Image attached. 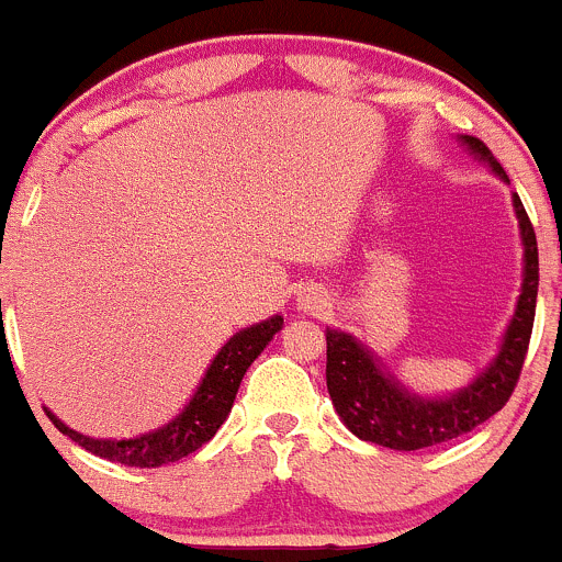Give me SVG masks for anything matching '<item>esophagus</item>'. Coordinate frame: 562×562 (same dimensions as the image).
Returning a JSON list of instances; mask_svg holds the SVG:
<instances>
[{
  "label": "esophagus",
  "instance_id": "34e87169",
  "mask_svg": "<svg viewBox=\"0 0 562 562\" xmlns=\"http://www.w3.org/2000/svg\"><path fill=\"white\" fill-rule=\"evenodd\" d=\"M299 305L305 307V311H322L324 307V293L318 288H302L299 291Z\"/></svg>",
  "mask_w": 562,
  "mask_h": 562
}]
</instances>
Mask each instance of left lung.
Wrapping results in <instances>:
<instances>
[{"label":"left lung","mask_w":562,"mask_h":562,"mask_svg":"<svg viewBox=\"0 0 562 562\" xmlns=\"http://www.w3.org/2000/svg\"><path fill=\"white\" fill-rule=\"evenodd\" d=\"M458 140L474 160L485 162L502 182L510 186L499 160L480 138L460 135ZM510 199L524 249L521 293H518L516 313L507 322L496 355L463 387L443 396L416 393L382 363L380 355L371 352V346L355 338L352 333L327 327L329 400L346 429L360 440L380 443L396 452H416V449L447 443L471 432L494 413H499L510 400L518 374H521L529 335H532L535 299H538V240H535V229L518 193H513Z\"/></svg>","instance_id":"left-lung-1"}]
</instances>
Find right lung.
Masks as SVG:
<instances>
[{"instance_id": "right-lung-1", "label": "right lung", "mask_w": 562, "mask_h": 562, "mask_svg": "<svg viewBox=\"0 0 562 562\" xmlns=\"http://www.w3.org/2000/svg\"><path fill=\"white\" fill-rule=\"evenodd\" d=\"M282 329V316L274 313L266 322L249 324V327L238 329L227 344L218 349V355L210 360L207 371H204L202 382L196 385L191 400L186 402L180 413L162 427L149 429V432L133 435V438H91L68 424L52 411H46L49 422L60 429L63 435L80 443L97 458L110 460V463L135 465V469H157V465H169L175 460L188 458L202 443H207L213 435L218 432L224 422H227L229 411H233L235 393H238L240 380H244L246 369L255 363V358L263 352L271 344L277 333Z\"/></svg>"}]
</instances>
